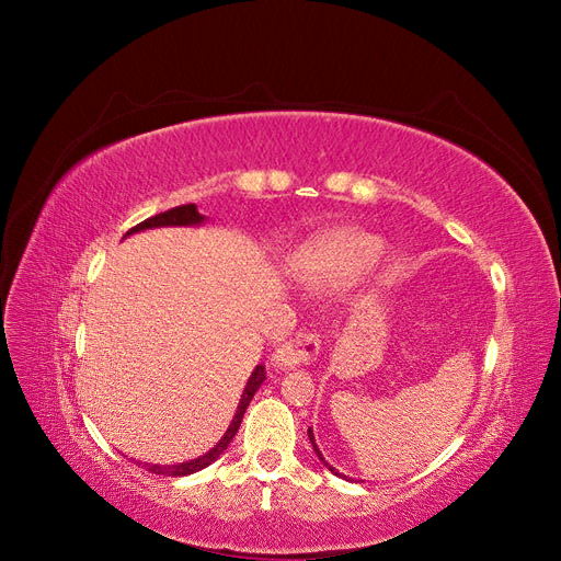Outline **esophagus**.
<instances>
[{
	"label": "esophagus",
	"instance_id": "1",
	"mask_svg": "<svg viewBox=\"0 0 561 561\" xmlns=\"http://www.w3.org/2000/svg\"><path fill=\"white\" fill-rule=\"evenodd\" d=\"M319 354V337L317 333H308V331H301L297 333L295 337H291L289 342L280 344L278 350L274 352L272 360H274V367L278 369H289V367H297V365H308L310 360H314V356Z\"/></svg>",
	"mask_w": 561,
	"mask_h": 561
}]
</instances>
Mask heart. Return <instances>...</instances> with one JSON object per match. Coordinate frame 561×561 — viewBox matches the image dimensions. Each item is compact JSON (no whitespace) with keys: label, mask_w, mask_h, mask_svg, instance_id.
Listing matches in <instances>:
<instances>
[{"label":"heart","mask_w":561,"mask_h":561,"mask_svg":"<svg viewBox=\"0 0 561 561\" xmlns=\"http://www.w3.org/2000/svg\"><path fill=\"white\" fill-rule=\"evenodd\" d=\"M383 251L379 237L360 230H342L331 234L324 244H319L304 262L301 274L312 285H324L335 278L350 276L375 264Z\"/></svg>","instance_id":"1"}]
</instances>
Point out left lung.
<instances>
[{
  "label": "left lung",
  "instance_id": "1",
  "mask_svg": "<svg viewBox=\"0 0 561 561\" xmlns=\"http://www.w3.org/2000/svg\"><path fill=\"white\" fill-rule=\"evenodd\" d=\"M308 438H310V443H312V449H314V455L319 457V461H322V463H324V466H327V468H329L333 474H337V477H344V474H340V472H337L333 466H329V461L322 457V451H319V447H317V443H314V434H312V430H308Z\"/></svg>",
  "mask_w": 561,
  "mask_h": 561
}]
</instances>
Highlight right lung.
I'll list each match as a JSON object with an SVG mask.
<instances>
[{"instance_id": "obj_1", "label": "right lung", "mask_w": 561, "mask_h": 561, "mask_svg": "<svg viewBox=\"0 0 561 561\" xmlns=\"http://www.w3.org/2000/svg\"><path fill=\"white\" fill-rule=\"evenodd\" d=\"M201 224H205V217L201 215V211L196 209V205L192 203V205H180V207H173V209H169V211H162V215H154V217H150V219L141 221L139 226H135L131 230H127V232H125V237H127V234H131V232L150 230V228H169V226H201ZM264 379H266L264 365H255V369L251 371V377H249V381H247V388H244V392H242V399H239V404H237L234 417H232V422L228 424L226 434L221 436V440H219L215 447H211L209 451H205L203 457L192 459V461H184V463H175V466L144 463V468H146L148 472H152V474L184 477V474H192V472H198V470L207 468L209 463H215V461L224 455V451L228 449L230 440L234 438V434H237V430H239V424H242V417H244V413H247V409H249V404H251V399H253V394L257 392V388L262 386V381H264ZM137 463H139V461H137ZM139 466H141V463H139Z\"/></svg>"}]
</instances>
